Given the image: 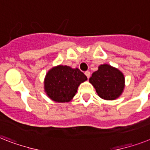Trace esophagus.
Returning <instances> with one entry per match:
<instances>
[{
  "mask_svg": "<svg viewBox=\"0 0 150 150\" xmlns=\"http://www.w3.org/2000/svg\"><path fill=\"white\" fill-rule=\"evenodd\" d=\"M85 75H86V77L89 79V78L90 77V72H89V71H86V72H85Z\"/></svg>",
  "mask_w": 150,
  "mask_h": 150,
  "instance_id": "1",
  "label": "esophagus"
}]
</instances>
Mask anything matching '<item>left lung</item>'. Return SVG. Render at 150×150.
I'll use <instances>...</instances> for the list:
<instances>
[{"label":"left lung","mask_w":150,"mask_h":150,"mask_svg":"<svg viewBox=\"0 0 150 150\" xmlns=\"http://www.w3.org/2000/svg\"><path fill=\"white\" fill-rule=\"evenodd\" d=\"M124 80L123 74L108 64L100 65L90 78V83L99 96L107 100H115L120 96L124 88Z\"/></svg>","instance_id":"left-lung-1"}]
</instances>
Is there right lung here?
Returning <instances> with one entry per match:
<instances>
[{
  "instance_id": "add662e5",
  "label": "right lung",
  "mask_w": 150,
  "mask_h": 150,
  "mask_svg": "<svg viewBox=\"0 0 150 150\" xmlns=\"http://www.w3.org/2000/svg\"><path fill=\"white\" fill-rule=\"evenodd\" d=\"M87 77L78 68L68 66H57L47 73L44 87L51 100L59 103L69 102L75 96L77 88Z\"/></svg>"
}]
</instances>
